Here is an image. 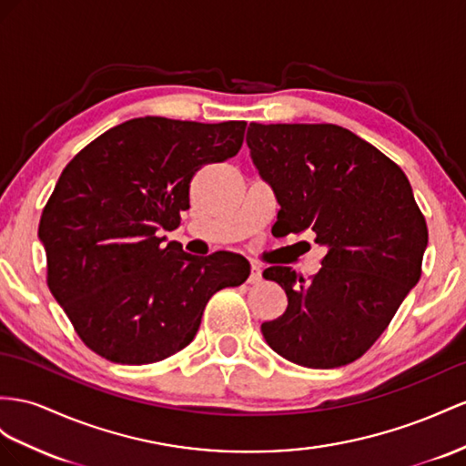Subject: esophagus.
<instances>
[{
	"instance_id": "esophagus-1",
	"label": "esophagus",
	"mask_w": 466,
	"mask_h": 466,
	"mask_svg": "<svg viewBox=\"0 0 466 466\" xmlns=\"http://www.w3.org/2000/svg\"><path fill=\"white\" fill-rule=\"evenodd\" d=\"M248 281L249 283H259L261 281V268L258 264H252V268H249Z\"/></svg>"
}]
</instances>
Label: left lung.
<instances>
[{"instance_id":"left-lung-1","label":"left lung","mask_w":466,"mask_h":466,"mask_svg":"<svg viewBox=\"0 0 466 466\" xmlns=\"http://www.w3.org/2000/svg\"><path fill=\"white\" fill-rule=\"evenodd\" d=\"M246 143L279 202V234L315 232L327 248L305 279L271 266L288 295L261 325L269 347L305 368L358 360L421 278L427 224L408 177L372 143L335 124H249Z\"/></svg>"}]
</instances>
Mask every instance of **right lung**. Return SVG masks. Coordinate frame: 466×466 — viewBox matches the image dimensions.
Here are the masks:
<instances>
[{
    "mask_svg": "<svg viewBox=\"0 0 466 466\" xmlns=\"http://www.w3.org/2000/svg\"><path fill=\"white\" fill-rule=\"evenodd\" d=\"M246 122L136 117L78 151L41 214L46 285L86 347L151 364L195 339L210 297L242 285L244 258L185 254L161 232L181 224L198 169L234 157Z\"/></svg>",
    "mask_w": 466,
    "mask_h": 466,
    "instance_id": "1",
    "label": "right lung"
}]
</instances>
